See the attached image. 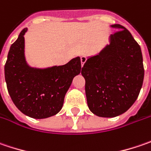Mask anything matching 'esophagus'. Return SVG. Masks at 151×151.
<instances>
[{
	"instance_id": "obj_1",
	"label": "esophagus",
	"mask_w": 151,
	"mask_h": 151,
	"mask_svg": "<svg viewBox=\"0 0 151 151\" xmlns=\"http://www.w3.org/2000/svg\"><path fill=\"white\" fill-rule=\"evenodd\" d=\"M86 60H87V59H86V57H85V56H81V57H80V61H81V66H82V67L83 66V64L85 63Z\"/></svg>"
}]
</instances>
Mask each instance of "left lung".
<instances>
[{
    "instance_id": "obj_1",
    "label": "left lung",
    "mask_w": 151,
    "mask_h": 151,
    "mask_svg": "<svg viewBox=\"0 0 151 151\" xmlns=\"http://www.w3.org/2000/svg\"><path fill=\"white\" fill-rule=\"evenodd\" d=\"M116 31L111 44L82 68L89 110L96 116L114 117L130 108L139 95L145 69L139 45L126 28Z\"/></svg>"
}]
</instances>
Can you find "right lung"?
Here are the masks:
<instances>
[{
    "mask_svg": "<svg viewBox=\"0 0 151 151\" xmlns=\"http://www.w3.org/2000/svg\"><path fill=\"white\" fill-rule=\"evenodd\" d=\"M23 29L11 45L5 64V79L12 101L30 117L42 119L58 113L73 79L81 72L79 57L63 66L46 69L29 68L24 58Z\"/></svg>",
    "mask_w": 151,
    "mask_h": 151,
    "instance_id": "right-lung-1",
    "label": "right lung"
}]
</instances>
